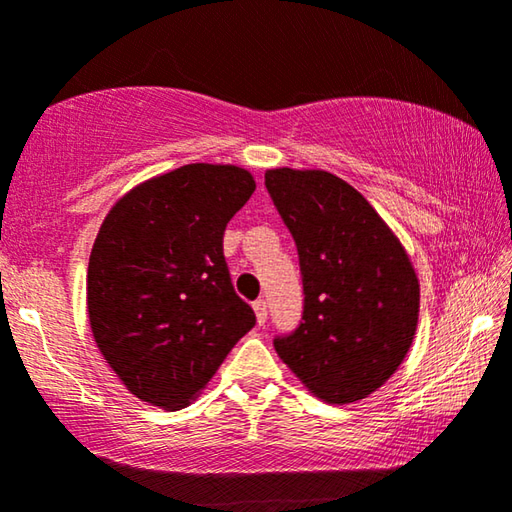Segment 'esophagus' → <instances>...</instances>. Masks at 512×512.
I'll use <instances>...</instances> for the list:
<instances>
[{"mask_svg": "<svg viewBox=\"0 0 512 512\" xmlns=\"http://www.w3.org/2000/svg\"><path fill=\"white\" fill-rule=\"evenodd\" d=\"M251 306H254V311H256L258 325H263V322L267 320V302L265 300H256Z\"/></svg>", "mask_w": 512, "mask_h": 512, "instance_id": "1", "label": "esophagus"}]
</instances>
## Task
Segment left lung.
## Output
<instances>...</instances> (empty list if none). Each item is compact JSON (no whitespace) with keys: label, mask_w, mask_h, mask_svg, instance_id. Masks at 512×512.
<instances>
[{"label":"left lung","mask_w":512,"mask_h":512,"mask_svg":"<svg viewBox=\"0 0 512 512\" xmlns=\"http://www.w3.org/2000/svg\"><path fill=\"white\" fill-rule=\"evenodd\" d=\"M265 187L300 256L304 311L274 350L334 405L366 398L405 359L419 279L403 245L355 187L327 171L270 169Z\"/></svg>","instance_id":"8db88e82"}]
</instances>
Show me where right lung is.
<instances>
[{
  "label": "right lung",
  "mask_w": 512,
  "mask_h": 512,
  "mask_svg": "<svg viewBox=\"0 0 512 512\" xmlns=\"http://www.w3.org/2000/svg\"><path fill=\"white\" fill-rule=\"evenodd\" d=\"M256 183L231 164H185L109 210L86 304L102 357L146 403L180 410L256 325L233 290L224 231Z\"/></svg>",
  "instance_id": "right-lung-1"
}]
</instances>
